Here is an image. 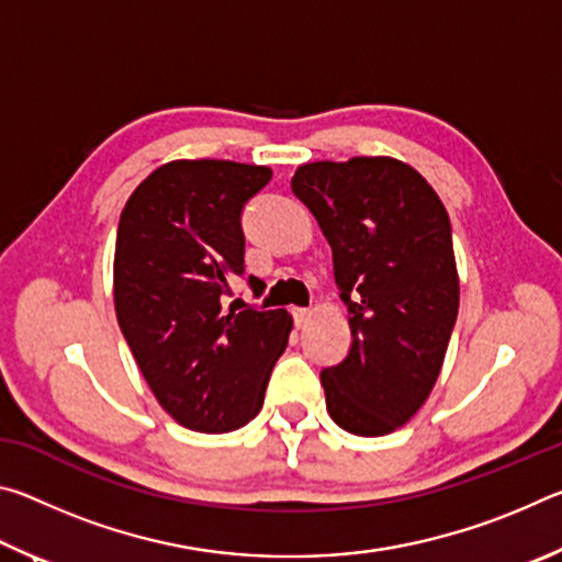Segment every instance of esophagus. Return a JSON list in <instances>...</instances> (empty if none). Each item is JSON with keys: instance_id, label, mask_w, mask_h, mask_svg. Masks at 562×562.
Returning a JSON list of instances; mask_svg holds the SVG:
<instances>
[{"instance_id": "esophagus-1", "label": "esophagus", "mask_w": 562, "mask_h": 562, "mask_svg": "<svg viewBox=\"0 0 562 562\" xmlns=\"http://www.w3.org/2000/svg\"><path fill=\"white\" fill-rule=\"evenodd\" d=\"M310 315H312V312H310V310H304V307H297V310H292L294 325H297V327H304V325H307V319H310Z\"/></svg>"}]
</instances>
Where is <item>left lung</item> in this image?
Wrapping results in <instances>:
<instances>
[{
  "instance_id": "obj_1",
  "label": "left lung",
  "mask_w": 562,
  "mask_h": 562,
  "mask_svg": "<svg viewBox=\"0 0 562 562\" xmlns=\"http://www.w3.org/2000/svg\"><path fill=\"white\" fill-rule=\"evenodd\" d=\"M292 190L327 237L349 312V355L322 372L327 412L349 434H392L429 398L459 315L449 213L389 156L304 164Z\"/></svg>"
}]
</instances>
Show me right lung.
Listing matches in <instances>:
<instances>
[{
  "label": "right lung",
  "instance_id": "add662e5",
  "mask_svg": "<svg viewBox=\"0 0 562 562\" xmlns=\"http://www.w3.org/2000/svg\"><path fill=\"white\" fill-rule=\"evenodd\" d=\"M268 166L170 160L133 190L113 255L119 327L158 404L190 431L225 434L258 416L288 347V310H225L245 274L240 213ZM260 294L265 282L250 278Z\"/></svg>",
  "mask_w": 562,
  "mask_h": 562
}]
</instances>
